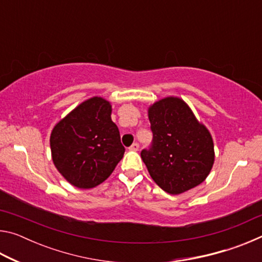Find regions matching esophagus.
<instances>
[{"mask_svg":"<svg viewBox=\"0 0 262 262\" xmlns=\"http://www.w3.org/2000/svg\"><path fill=\"white\" fill-rule=\"evenodd\" d=\"M139 147H140L139 143H137V142H134V143H133L129 147V149L133 150V151H137V150H139Z\"/></svg>","mask_w":262,"mask_h":262,"instance_id":"1","label":"esophagus"}]
</instances>
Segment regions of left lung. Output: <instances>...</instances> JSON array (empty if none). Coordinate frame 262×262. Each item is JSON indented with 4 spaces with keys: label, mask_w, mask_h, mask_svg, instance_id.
I'll return each instance as SVG.
<instances>
[{
    "label": "left lung",
    "mask_w": 262,
    "mask_h": 262,
    "mask_svg": "<svg viewBox=\"0 0 262 262\" xmlns=\"http://www.w3.org/2000/svg\"><path fill=\"white\" fill-rule=\"evenodd\" d=\"M152 142L141 151L151 178L168 194H180L205 181L214 164L210 133L184 100L167 97L149 108Z\"/></svg>",
    "instance_id": "8db88e82"
}]
</instances>
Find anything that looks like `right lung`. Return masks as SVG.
<instances>
[{"mask_svg":"<svg viewBox=\"0 0 262 262\" xmlns=\"http://www.w3.org/2000/svg\"><path fill=\"white\" fill-rule=\"evenodd\" d=\"M107 100L94 97L77 106L52 132L54 165L78 188H92L103 183L125 154Z\"/></svg>","mask_w":262,"mask_h":262,"instance_id":"right-lung-1","label":"right lung"}]
</instances>
